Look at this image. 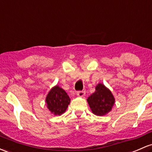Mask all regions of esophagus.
<instances>
[{
	"instance_id": "1",
	"label": "esophagus",
	"mask_w": 152,
	"mask_h": 152,
	"mask_svg": "<svg viewBox=\"0 0 152 152\" xmlns=\"http://www.w3.org/2000/svg\"><path fill=\"white\" fill-rule=\"evenodd\" d=\"M76 94H77L79 96H84L85 95V91H78L77 92H76Z\"/></svg>"
}]
</instances>
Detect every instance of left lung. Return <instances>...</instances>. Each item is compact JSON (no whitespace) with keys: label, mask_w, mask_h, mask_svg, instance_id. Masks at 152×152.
<instances>
[{"label":"left lung","mask_w":152,"mask_h":152,"mask_svg":"<svg viewBox=\"0 0 152 152\" xmlns=\"http://www.w3.org/2000/svg\"><path fill=\"white\" fill-rule=\"evenodd\" d=\"M95 91L88 97L87 102L94 115L103 116L111 111L115 104V98L107 88L102 84H98Z\"/></svg>","instance_id":"1"}]
</instances>
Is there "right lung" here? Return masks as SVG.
Masks as SVG:
<instances>
[{"label": "right lung", "instance_id": "right-lung-1", "mask_svg": "<svg viewBox=\"0 0 152 152\" xmlns=\"http://www.w3.org/2000/svg\"><path fill=\"white\" fill-rule=\"evenodd\" d=\"M71 102L67 93L62 88L56 86L51 89L46 97L47 107L55 115H61Z\"/></svg>", "mask_w": 152, "mask_h": 152}]
</instances>
